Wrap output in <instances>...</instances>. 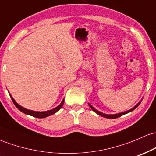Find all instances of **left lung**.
I'll return each mask as SVG.
<instances>
[{
    "mask_svg": "<svg viewBox=\"0 0 156 156\" xmlns=\"http://www.w3.org/2000/svg\"><path fill=\"white\" fill-rule=\"evenodd\" d=\"M140 103H141V102H139V103H138L137 105H136L133 108L130 109V110L127 111V112H122V113H119V114H103V113L98 112V110H96V109L94 108L93 106H92V105H90V104H89V106H90V108L92 109V111H94V112L97 113V114H99V115L102 116V117H105V118H108V119H116V118H118V117H121V116L124 115V114H128V113H129L130 112H132V111H133L134 109L136 108L137 107L139 106V105L140 104Z\"/></svg>",
    "mask_w": 156,
    "mask_h": 156,
    "instance_id": "obj_1",
    "label": "left lung"
}]
</instances>
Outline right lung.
<instances>
[{
    "label": "right lung",
    "instance_id": "1",
    "mask_svg": "<svg viewBox=\"0 0 156 156\" xmlns=\"http://www.w3.org/2000/svg\"><path fill=\"white\" fill-rule=\"evenodd\" d=\"M11 98H12V102H13V103L15 104V105L16 107H17V108L19 109L20 112H22L23 113H24V114H28V115H31L32 117H37V118H45L48 117V116H51L52 114H55V112H58L59 109L62 108V105H63L64 103V100H63L62 102V103L58 105V106L55 107V108L52 109V110H50V111H47V112H34V111H31V110H28V109L23 108V107L20 106L19 104H17V103H16L15 100H14V98H12V96L10 95Z\"/></svg>",
    "mask_w": 156,
    "mask_h": 156
}]
</instances>
